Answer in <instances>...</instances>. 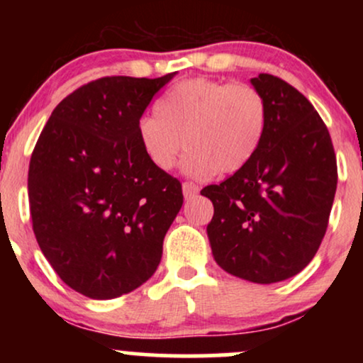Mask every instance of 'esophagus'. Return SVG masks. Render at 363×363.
Segmentation results:
<instances>
[{"label":"esophagus","instance_id":"obj_1","mask_svg":"<svg viewBox=\"0 0 363 363\" xmlns=\"http://www.w3.org/2000/svg\"><path fill=\"white\" fill-rule=\"evenodd\" d=\"M199 187L194 184V182H184L182 184V193H184V198L189 199V198H194L196 194H198Z\"/></svg>","mask_w":363,"mask_h":363}]
</instances>
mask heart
<instances>
[{"mask_svg": "<svg viewBox=\"0 0 363 363\" xmlns=\"http://www.w3.org/2000/svg\"><path fill=\"white\" fill-rule=\"evenodd\" d=\"M155 118H141L136 136L153 167L167 172L189 150L184 169L198 177L237 172L256 155L268 106L247 83L193 78L174 85L153 106Z\"/></svg>", "mask_w": 363, "mask_h": 363, "instance_id": "obj_1", "label": "heart"}]
</instances>
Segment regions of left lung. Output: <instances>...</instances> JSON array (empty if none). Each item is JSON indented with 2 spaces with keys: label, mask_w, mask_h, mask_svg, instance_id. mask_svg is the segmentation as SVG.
Returning a JSON list of instances; mask_svg holds the SVG:
<instances>
[{
  "label": "left lung",
  "mask_w": 363,
  "mask_h": 363,
  "mask_svg": "<svg viewBox=\"0 0 363 363\" xmlns=\"http://www.w3.org/2000/svg\"><path fill=\"white\" fill-rule=\"evenodd\" d=\"M251 83L268 106L264 138L247 165L201 194L215 208L206 232L220 268L268 285L301 273L318 252L338 167L326 124L301 91L268 73Z\"/></svg>",
  "instance_id": "8db88e82"
}]
</instances>
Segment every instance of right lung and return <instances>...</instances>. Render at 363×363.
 Returning <instances> with one entry per match:
<instances>
[{"instance_id": "right-lung-1", "label": "right lung", "mask_w": 363, "mask_h": 363, "mask_svg": "<svg viewBox=\"0 0 363 363\" xmlns=\"http://www.w3.org/2000/svg\"><path fill=\"white\" fill-rule=\"evenodd\" d=\"M160 78L104 77L62 99L28 167L32 228L69 289L107 301L155 273L182 186L153 167L136 136Z\"/></svg>"}]
</instances>
